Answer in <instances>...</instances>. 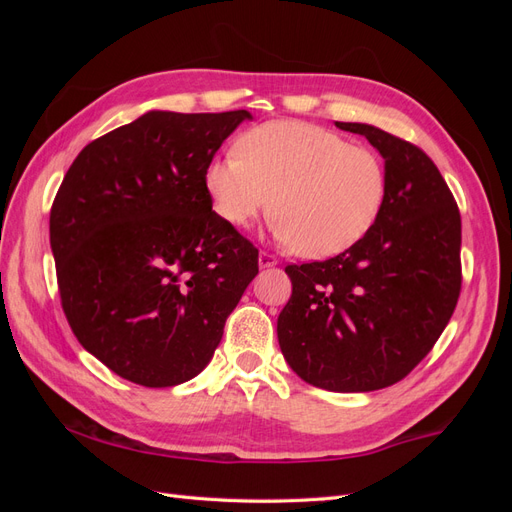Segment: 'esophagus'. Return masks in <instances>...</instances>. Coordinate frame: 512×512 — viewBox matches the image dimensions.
<instances>
[{
	"mask_svg": "<svg viewBox=\"0 0 512 512\" xmlns=\"http://www.w3.org/2000/svg\"><path fill=\"white\" fill-rule=\"evenodd\" d=\"M277 265V258L273 254H267V252H260L258 254V267L260 269H267V267H275Z\"/></svg>",
	"mask_w": 512,
	"mask_h": 512,
	"instance_id": "esophagus-1",
	"label": "esophagus"
}]
</instances>
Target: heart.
Segmentation results:
<instances>
[{
  "label": "heart",
  "mask_w": 512,
  "mask_h": 512,
  "mask_svg": "<svg viewBox=\"0 0 512 512\" xmlns=\"http://www.w3.org/2000/svg\"><path fill=\"white\" fill-rule=\"evenodd\" d=\"M386 188L376 151L294 119L247 130L237 153L205 168V190L228 226L247 228L271 205L275 239L305 258L337 256L359 243L378 220Z\"/></svg>",
  "instance_id": "obj_1"
}]
</instances>
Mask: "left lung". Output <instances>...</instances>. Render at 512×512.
<instances>
[{"mask_svg": "<svg viewBox=\"0 0 512 512\" xmlns=\"http://www.w3.org/2000/svg\"><path fill=\"white\" fill-rule=\"evenodd\" d=\"M384 158L386 198L350 250L290 265L292 297L277 318L290 369L335 393H367L406 378L451 320L461 288V218L425 153L369 123L335 121Z\"/></svg>", "mask_w": 512, "mask_h": 512, "instance_id": "obj_1", "label": "left lung"}]
</instances>
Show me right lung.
Masks as SVG:
<instances>
[{"label":"right lung","instance_id":"1","mask_svg":"<svg viewBox=\"0 0 512 512\" xmlns=\"http://www.w3.org/2000/svg\"><path fill=\"white\" fill-rule=\"evenodd\" d=\"M247 111H149L89 143L51 209L61 305L81 346L149 389L188 382L258 275L211 207L205 168Z\"/></svg>","mask_w":512,"mask_h":512}]
</instances>
